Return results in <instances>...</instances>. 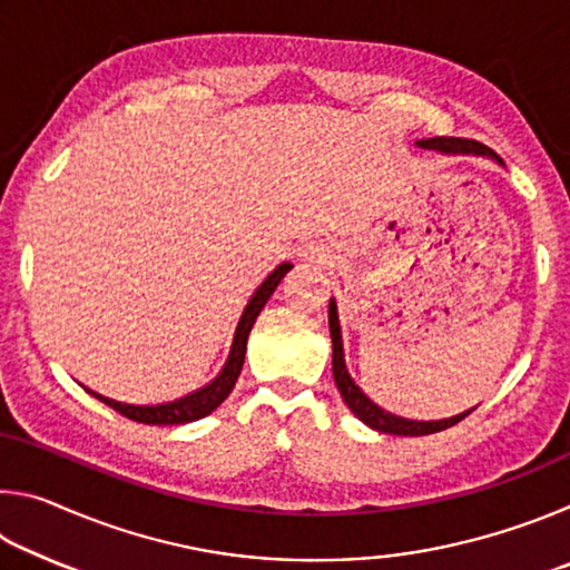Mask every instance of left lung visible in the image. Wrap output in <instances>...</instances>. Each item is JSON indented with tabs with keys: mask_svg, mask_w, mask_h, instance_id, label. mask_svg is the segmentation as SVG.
<instances>
[{
	"mask_svg": "<svg viewBox=\"0 0 570 570\" xmlns=\"http://www.w3.org/2000/svg\"><path fill=\"white\" fill-rule=\"evenodd\" d=\"M417 146L424 150H438L442 156H480V158H490L495 160L498 166H503L493 150L480 146L475 140H465V138H424L417 140ZM330 334H332V372H334V382L336 390H340L342 400L346 407L354 412V417H360L366 428L384 432V435H402V438H420V435H432V432L448 430L452 424H458L460 420H465L468 414L475 410L470 407L465 412L455 414V417H445V420H407V417H397L387 410H382L380 404H374L366 394L360 390V384L352 380L350 370H346L344 362V344H342V326H340V312H336V302L330 298Z\"/></svg>",
	"mask_w": 570,
	"mask_h": 570,
	"instance_id": "8db88e82",
	"label": "left lung"
}]
</instances>
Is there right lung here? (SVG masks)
I'll return each mask as SVG.
<instances>
[{
	"label": "right lung",
	"instance_id": "right-lung-1",
	"mask_svg": "<svg viewBox=\"0 0 570 570\" xmlns=\"http://www.w3.org/2000/svg\"><path fill=\"white\" fill-rule=\"evenodd\" d=\"M292 272V264L284 262L278 264L272 274H268L262 286L256 288L254 296L248 298V304L244 308V314H240L238 326L234 332V342H230V352H228V360L226 364L220 366V372L216 374L214 380L204 387H198L196 392L190 394H183V397L173 400V402H160V404H128V402H118V400H110L105 397L100 392H92L88 390L92 397H98L100 402L108 404L115 412H120L122 417H128L132 422H142V424H186V422H196L200 417H206V414L214 412L220 402H224L230 390H234V384L240 374V366H244V356H246V342H248V334H250V326H254L256 316L262 314V308L266 306L268 296L276 292V286L282 284V278Z\"/></svg>",
	"mask_w": 570,
	"mask_h": 570
}]
</instances>
